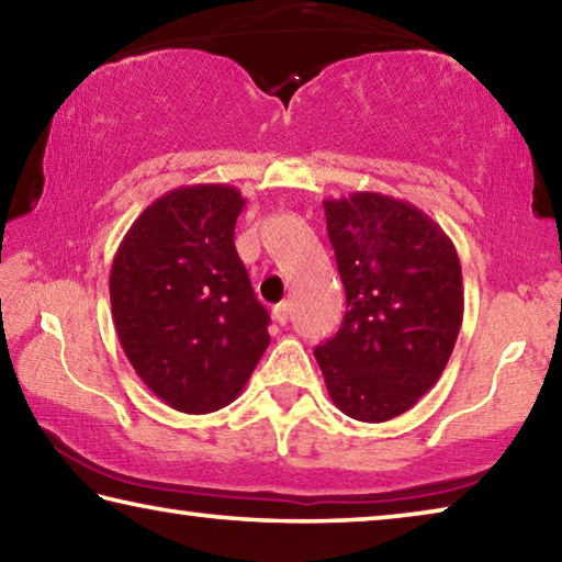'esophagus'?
Instances as JSON below:
<instances>
[{
    "instance_id": "esophagus-1",
    "label": "esophagus",
    "mask_w": 562,
    "mask_h": 562,
    "mask_svg": "<svg viewBox=\"0 0 562 562\" xmlns=\"http://www.w3.org/2000/svg\"><path fill=\"white\" fill-rule=\"evenodd\" d=\"M272 317H274V322H278V325H284V322L290 319V302L284 300V302H280V304H274V307H272Z\"/></svg>"
}]
</instances>
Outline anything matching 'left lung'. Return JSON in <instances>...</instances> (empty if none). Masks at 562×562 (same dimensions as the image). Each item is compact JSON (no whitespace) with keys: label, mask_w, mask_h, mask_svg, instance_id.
Masks as SVG:
<instances>
[{"label":"left lung","mask_w":562,"mask_h":562,"mask_svg":"<svg viewBox=\"0 0 562 562\" xmlns=\"http://www.w3.org/2000/svg\"><path fill=\"white\" fill-rule=\"evenodd\" d=\"M347 312L315 349L341 414L382 424L439 382L463 322L451 237L416 205L357 190L322 201Z\"/></svg>","instance_id":"1"}]
</instances>
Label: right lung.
Wrapping results in <instances>:
<instances>
[{
	"mask_svg": "<svg viewBox=\"0 0 562 562\" xmlns=\"http://www.w3.org/2000/svg\"><path fill=\"white\" fill-rule=\"evenodd\" d=\"M240 190L183 186L123 235L111 265V315L123 351L160 402L211 414L235 402L270 345L268 310L235 250Z\"/></svg>",
	"mask_w": 562,
	"mask_h": 562,
	"instance_id": "right-lung-1",
	"label": "right lung"
}]
</instances>
